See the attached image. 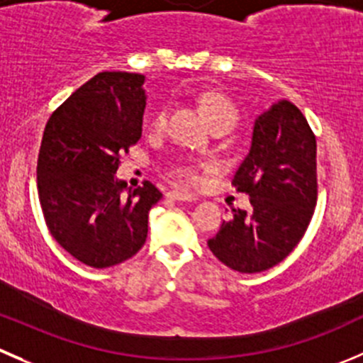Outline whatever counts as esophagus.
<instances>
[{
  "instance_id": "esophagus-1",
  "label": "esophagus",
  "mask_w": 363,
  "mask_h": 363,
  "mask_svg": "<svg viewBox=\"0 0 363 363\" xmlns=\"http://www.w3.org/2000/svg\"><path fill=\"white\" fill-rule=\"evenodd\" d=\"M168 196L174 200H179V202H195V195L188 191H181V189H174V191L168 193Z\"/></svg>"
}]
</instances>
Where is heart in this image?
I'll list each match as a JSON object with an SVG mask.
<instances>
[{
    "instance_id": "b5f03b06",
    "label": "heart",
    "mask_w": 363,
    "mask_h": 363,
    "mask_svg": "<svg viewBox=\"0 0 363 363\" xmlns=\"http://www.w3.org/2000/svg\"><path fill=\"white\" fill-rule=\"evenodd\" d=\"M200 104H202V110L206 111L207 118H209L211 125L218 124H228L230 128H234V124L238 122V110H235L234 104L220 92H206L200 97ZM167 125V111L160 110L150 121V129L152 131H161ZM177 175L181 181L188 182V184H195L199 181V175H196L195 167H181L177 168Z\"/></svg>"
}]
</instances>
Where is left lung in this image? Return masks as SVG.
Here are the masks:
<instances>
[{
    "instance_id": "left-lung-1",
    "label": "left lung",
    "mask_w": 363,
    "mask_h": 363,
    "mask_svg": "<svg viewBox=\"0 0 363 363\" xmlns=\"http://www.w3.org/2000/svg\"><path fill=\"white\" fill-rule=\"evenodd\" d=\"M315 152L307 118L289 101H277L255 118L250 152L232 181L252 207L232 209L234 218L207 241L218 260L239 273H260L293 252L318 200Z\"/></svg>"
}]
</instances>
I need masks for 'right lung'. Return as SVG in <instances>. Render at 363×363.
I'll list each match as a JSON object with an SVG mask.
<instances>
[{"label": "right lung", "mask_w": 363, "mask_h": 363, "mask_svg": "<svg viewBox=\"0 0 363 363\" xmlns=\"http://www.w3.org/2000/svg\"><path fill=\"white\" fill-rule=\"evenodd\" d=\"M145 76L99 72L48 121L37 161L45 225L74 259L110 267L147 239L149 211L161 200L152 182L124 193L121 154L142 138Z\"/></svg>", "instance_id": "add662e5"}]
</instances>
